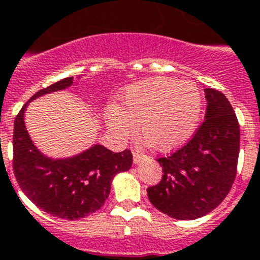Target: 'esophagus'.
I'll list each match as a JSON object with an SVG mask.
<instances>
[{
    "label": "esophagus",
    "mask_w": 260,
    "mask_h": 260,
    "mask_svg": "<svg viewBox=\"0 0 260 260\" xmlns=\"http://www.w3.org/2000/svg\"><path fill=\"white\" fill-rule=\"evenodd\" d=\"M145 158H146V155L143 154V153L140 152V150H137V149H135V150H133V162H135V164H140V162L144 161Z\"/></svg>",
    "instance_id": "34e87169"
}]
</instances>
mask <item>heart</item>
<instances>
[{
	"instance_id": "heart-1",
	"label": "heart",
	"mask_w": 260,
	"mask_h": 260,
	"mask_svg": "<svg viewBox=\"0 0 260 260\" xmlns=\"http://www.w3.org/2000/svg\"><path fill=\"white\" fill-rule=\"evenodd\" d=\"M203 96L193 82L149 78L124 90L120 108L107 112L116 135L129 136L139 123L143 139L157 150H171L192 136L202 115Z\"/></svg>"
}]
</instances>
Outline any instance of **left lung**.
<instances>
[{"label": "left lung", "instance_id": "1", "mask_svg": "<svg viewBox=\"0 0 260 260\" xmlns=\"http://www.w3.org/2000/svg\"><path fill=\"white\" fill-rule=\"evenodd\" d=\"M205 120L186 145L158 158L161 182L149 187V200L177 220H195L213 211L233 186L239 154V124L226 96L205 89Z\"/></svg>", "mask_w": 260, "mask_h": 260}]
</instances>
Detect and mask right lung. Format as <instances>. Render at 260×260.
Returning <instances> with one entry per match:
<instances>
[{
    "mask_svg": "<svg viewBox=\"0 0 260 260\" xmlns=\"http://www.w3.org/2000/svg\"><path fill=\"white\" fill-rule=\"evenodd\" d=\"M72 83L73 77H68L39 90L30 101L67 89ZM28 102L15 116L13 135V170L24 195L36 207L64 220H78L101 209L111 189L112 178L132 166L129 149L114 153L102 145H94L72 158L46 157L26 131L24 110Z\"/></svg>",
    "mask_w": 260,
    "mask_h": 260,
    "instance_id": "obj_1",
    "label": "right lung"
}]
</instances>
